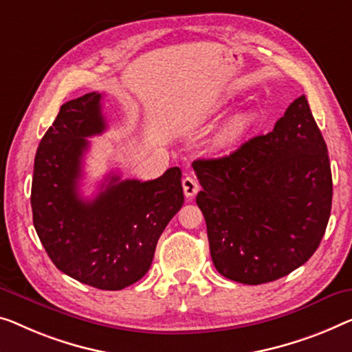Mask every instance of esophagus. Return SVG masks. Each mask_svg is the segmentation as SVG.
Segmentation results:
<instances>
[{"label":"esophagus","mask_w":352,"mask_h":352,"mask_svg":"<svg viewBox=\"0 0 352 352\" xmlns=\"http://www.w3.org/2000/svg\"><path fill=\"white\" fill-rule=\"evenodd\" d=\"M182 185H183V192H185L186 197L196 196V192L199 191V183H197L196 180H194L192 177H190V175L183 178Z\"/></svg>","instance_id":"esophagus-1"}]
</instances>
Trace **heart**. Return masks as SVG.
Returning <instances> with one entry per match:
<instances>
[{
  "instance_id": "obj_1",
  "label": "heart",
  "mask_w": 352,
  "mask_h": 352,
  "mask_svg": "<svg viewBox=\"0 0 352 352\" xmlns=\"http://www.w3.org/2000/svg\"><path fill=\"white\" fill-rule=\"evenodd\" d=\"M256 122H258V112L256 110H243V112L234 115L218 131L217 138H214L217 148L226 150L237 145L245 138L246 133L256 124Z\"/></svg>"
}]
</instances>
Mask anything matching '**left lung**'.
<instances>
[{
  "instance_id": "left-lung-1",
  "label": "left lung",
  "mask_w": 352,
  "mask_h": 352,
  "mask_svg": "<svg viewBox=\"0 0 352 352\" xmlns=\"http://www.w3.org/2000/svg\"><path fill=\"white\" fill-rule=\"evenodd\" d=\"M196 202L217 270L262 285L305 264L326 232L332 208L327 145L305 96L272 133L218 160H197Z\"/></svg>"
}]
</instances>
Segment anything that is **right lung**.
Here are the masks:
<instances>
[{
	"instance_id": "obj_1",
	"label": "right lung",
	"mask_w": 352,
	"mask_h": 352,
	"mask_svg": "<svg viewBox=\"0 0 352 352\" xmlns=\"http://www.w3.org/2000/svg\"><path fill=\"white\" fill-rule=\"evenodd\" d=\"M101 93L63 104L36 151L31 208L41 243L56 269L83 285L120 291L148 272L156 243L182 208V170L156 180L110 174L93 199L78 192L87 138L102 134Z\"/></svg>"
}]
</instances>
